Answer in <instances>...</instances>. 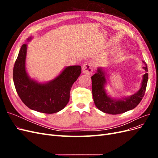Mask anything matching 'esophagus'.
Segmentation results:
<instances>
[{"mask_svg":"<svg viewBox=\"0 0 158 158\" xmlns=\"http://www.w3.org/2000/svg\"><path fill=\"white\" fill-rule=\"evenodd\" d=\"M94 69V64L92 63H86L82 66V71L85 74L89 75L92 73Z\"/></svg>","mask_w":158,"mask_h":158,"instance_id":"1","label":"esophagus"}]
</instances>
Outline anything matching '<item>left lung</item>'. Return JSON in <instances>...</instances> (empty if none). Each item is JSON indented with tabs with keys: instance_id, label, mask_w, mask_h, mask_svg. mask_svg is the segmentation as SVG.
Returning <instances> with one entry per match:
<instances>
[{
	"instance_id": "obj_1",
	"label": "left lung",
	"mask_w": 158,
	"mask_h": 158,
	"mask_svg": "<svg viewBox=\"0 0 158 158\" xmlns=\"http://www.w3.org/2000/svg\"><path fill=\"white\" fill-rule=\"evenodd\" d=\"M145 66L143 69L147 72L148 67L145 62L143 60ZM106 70L103 68L98 69L97 73L92 76V95L95 106L100 111L104 113L117 114L127 112L129 110L135 109L144 97L148 83V74L143 75L141 88L138 92L131 96L123 98L122 99H113L109 96L106 93L105 86L107 84Z\"/></svg>"
}]
</instances>
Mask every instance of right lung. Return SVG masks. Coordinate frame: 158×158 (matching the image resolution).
I'll list each match as a JSON object with an SVG mask.
<instances>
[{
    "label": "right lung",
    "instance_id": "right-lung-1",
    "mask_svg": "<svg viewBox=\"0 0 158 158\" xmlns=\"http://www.w3.org/2000/svg\"><path fill=\"white\" fill-rule=\"evenodd\" d=\"M31 37L28 38L30 41ZM27 45L23 44L13 69V80L22 102L34 111L51 114L60 111L67 105L70 89L81 74L79 65L66 67L62 73L47 83L31 79L26 70Z\"/></svg>",
    "mask_w": 158,
    "mask_h": 158
}]
</instances>
